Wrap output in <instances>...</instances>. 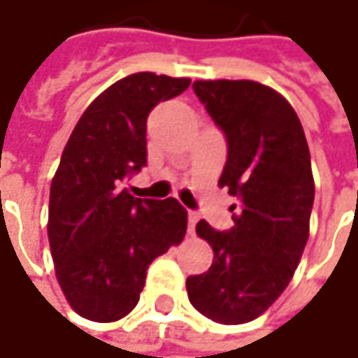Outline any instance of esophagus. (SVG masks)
Instances as JSON below:
<instances>
[{
	"label": "esophagus",
	"instance_id": "34e87169",
	"mask_svg": "<svg viewBox=\"0 0 358 358\" xmlns=\"http://www.w3.org/2000/svg\"><path fill=\"white\" fill-rule=\"evenodd\" d=\"M196 222H199V213L196 211H188V234H194Z\"/></svg>",
	"mask_w": 358,
	"mask_h": 358
}]
</instances>
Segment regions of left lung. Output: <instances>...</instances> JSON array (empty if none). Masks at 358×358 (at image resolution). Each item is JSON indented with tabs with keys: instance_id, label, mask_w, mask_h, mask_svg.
<instances>
[{
	"instance_id": "1",
	"label": "left lung",
	"mask_w": 358,
	"mask_h": 358,
	"mask_svg": "<svg viewBox=\"0 0 358 358\" xmlns=\"http://www.w3.org/2000/svg\"><path fill=\"white\" fill-rule=\"evenodd\" d=\"M192 89L228 141L220 186L238 205L230 230L196 224L213 263L188 275L186 292L211 322L247 323L286 290L307 245L315 199L309 145L296 111L265 85L196 80Z\"/></svg>"
}]
</instances>
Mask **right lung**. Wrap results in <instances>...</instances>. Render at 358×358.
Masks as SVG:
<instances>
[{
  "label": "right lung",
  "instance_id": "obj_1",
  "mask_svg": "<svg viewBox=\"0 0 358 358\" xmlns=\"http://www.w3.org/2000/svg\"><path fill=\"white\" fill-rule=\"evenodd\" d=\"M188 78L136 72L80 115L49 192V247L70 307L99 323L138 303L155 257L180 245L188 213L176 199H136L126 178L147 166V117L188 89Z\"/></svg>",
  "mask_w": 358,
  "mask_h": 358
}]
</instances>
